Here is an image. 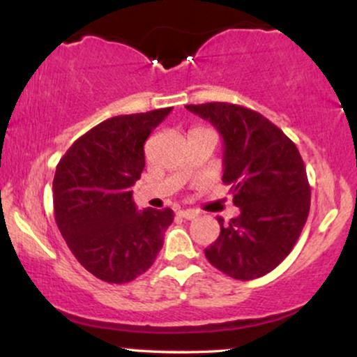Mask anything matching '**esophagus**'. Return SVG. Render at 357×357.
Instances as JSON below:
<instances>
[{
  "instance_id": "1",
  "label": "esophagus",
  "mask_w": 357,
  "mask_h": 357,
  "mask_svg": "<svg viewBox=\"0 0 357 357\" xmlns=\"http://www.w3.org/2000/svg\"><path fill=\"white\" fill-rule=\"evenodd\" d=\"M178 215L181 216V218H184V220H195L196 216H198V211H195V210H181V211H178Z\"/></svg>"
}]
</instances>
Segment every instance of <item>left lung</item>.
I'll return each instance as SVG.
<instances>
[{"instance_id": "1", "label": "left lung", "mask_w": 357, "mask_h": 357, "mask_svg": "<svg viewBox=\"0 0 357 357\" xmlns=\"http://www.w3.org/2000/svg\"><path fill=\"white\" fill-rule=\"evenodd\" d=\"M223 139V183L240 215L225 223L204 250L208 261L236 280L272 272L301 236L310 186L297 146L255 110L227 102L186 105Z\"/></svg>"}]
</instances>
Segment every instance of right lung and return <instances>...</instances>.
Returning a JSON list of instances; mask_svg holds the SVG:
<instances>
[{
  "instance_id": "add662e5",
  "label": "right lung",
  "mask_w": 357,
  "mask_h": 357,
  "mask_svg": "<svg viewBox=\"0 0 357 357\" xmlns=\"http://www.w3.org/2000/svg\"><path fill=\"white\" fill-rule=\"evenodd\" d=\"M173 107L117 116L73 142L56 166V227L85 270L126 284L154 264L174 213L137 211L130 188L144 169V142Z\"/></svg>"
}]
</instances>
